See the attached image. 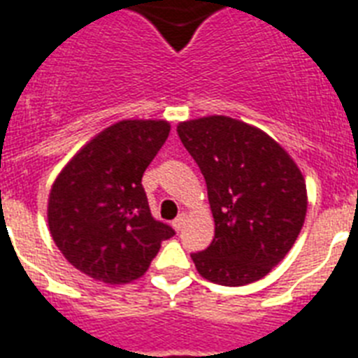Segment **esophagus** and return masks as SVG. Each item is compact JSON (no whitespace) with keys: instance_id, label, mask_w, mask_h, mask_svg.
Instances as JSON below:
<instances>
[{"instance_id":"1","label":"esophagus","mask_w":358,"mask_h":358,"mask_svg":"<svg viewBox=\"0 0 358 358\" xmlns=\"http://www.w3.org/2000/svg\"><path fill=\"white\" fill-rule=\"evenodd\" d=\"M184 224H185V213H180L178 217H176V219H174V221H173L174 230H176V232H180V230L184 229Z\"/></svg>"}]
</instances>
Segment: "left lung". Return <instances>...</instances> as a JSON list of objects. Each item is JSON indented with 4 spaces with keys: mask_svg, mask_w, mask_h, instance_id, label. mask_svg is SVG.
Here are the masks:
<instances>
[{
    "mask_svg": "<svg viewBox=\"0 0 358 358\" xmlns=\"http://www.w3.org/2000/svg\"><path fill=\"white\" fill-rule=\"evenodd\" d=\"M206 180L215 236L191 255L221 286L260 280L288 255L305 223L306 184L297 163L266 131L224 115L176 128Z\"/></svg>",
    "mask_w": 358,
    "mask_h": 358,
    "instance_id": "left-lung-1",
    "label": "left lung"
}]
</instances>
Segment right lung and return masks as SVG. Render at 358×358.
Here are the masks:
<instances>
[{"mask_svg":"<svg viewBox=\"0 0 358 358\" xmlns=\"http://www.w3.org/2000/svg\"><path fill=\"white\" fill-rule=\"evenodd\" d=\"M169 131L167 120H120L94 135L53 182L50 234L87 277L106 284L137 280L162 241L174 236L152 217L141 184Z\"/></svg>","mask_w":358,"mask_h":358,"instance_id":"obj_1","label":"right lung"}]
</instances>
